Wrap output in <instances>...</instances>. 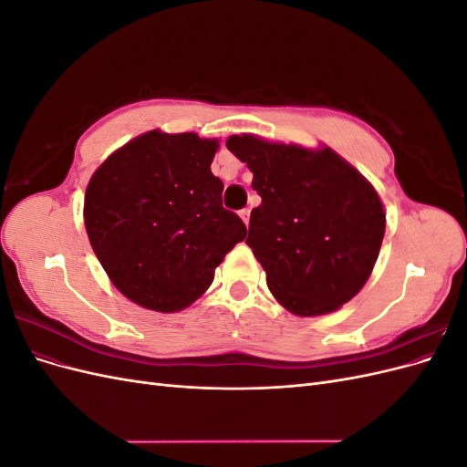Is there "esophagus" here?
<instances>
[{"label": "esophagus", "mask_w": 467, "mask_h": 467, "mask_svg": "<svg viewBox=\"0 0 467 467\" xmlns=\"http://www.w3.org/2000/svg\"><path fill=\"white\" fill-rule=\"evenodd\" d=\"M249 214H251V210H249V208L239 210V216H242V220L245 222V225H249Z\"/></svg>", "instance_id": "1"}]
</instances>
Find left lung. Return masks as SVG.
<instances>
[{
  "label": "left lung",
  "instance_id": "left-lung-1",
  "mask_svg": "<svg viewBox=\"0 0 467 467\" xmlns=\"http://www.w3.org/2000/svg\"><path fill=\"white\" fill-rule=\"evenodd\" d=\"M253 173L261 204L245 244L263 265L275 298L296 316L335 312L360 292L378 259L386 214L378 192L331 150L225 142Z\"/></svg>",
  "mask_w": 467,
  "mask_h": 467
}]
</instances>
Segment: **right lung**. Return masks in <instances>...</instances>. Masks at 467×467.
<instances>
[{
  "label": "right lung",
  "instance_id": "obj_1",
  "mask_svg": "<svg viewBox=\"0 0 467 467\" xmlns=\"http://www.w3.org/2000/svg\"><path fill=\"white\" fill-rule=\"evenodd\" d=\"M216 140L151 130L115 151L86 191V230L126 298L155 312L191 306L247 228L222 206Z\"/></svg>",
  "mask_w": 467,
  "mask_h": 467
}]
</instances>
